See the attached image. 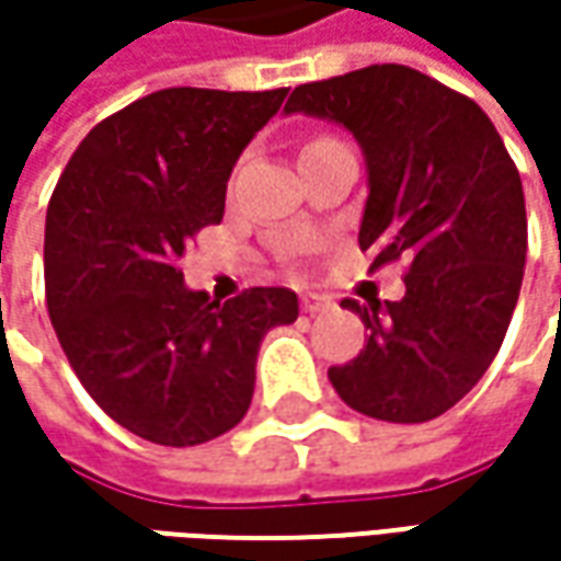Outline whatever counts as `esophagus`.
<instances>
[{"label": "esophagus", "mask_w": 561, "mask_h": 561, "mask_svg": "<svg viewBox=\"0 0 561 561\" xmlns=\"http://www.w3.org/2000/svg\"><path fill=\"white\" fill-rule=\"evenodd\" d=\"M299 306H302V312H324V309H331V299L328 296H321V293H302V299H299Z\"/></svg>", "instance_id": "obj_1"}]
</instances>
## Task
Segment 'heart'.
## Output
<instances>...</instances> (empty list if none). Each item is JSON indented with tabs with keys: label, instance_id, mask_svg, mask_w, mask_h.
Segmentation results:
<instances>
[{
	"label": "heart",
	"instance_id": "b5f03b06",
	"mask_svg": "<svg viewBox=\"0 0 561 561\" xmlns=\"http://www.w3.org/2000/svg\"><path fill=\"white\" fill-rule=\"evenodd\" d=\"M321 140H328V137H318V140H312V142H306V146H314V142H321ZM306 146H302V149H306Z\"/></svg>",
	"mask_w": 561,
	"mask_h": 561
}]
</instances>
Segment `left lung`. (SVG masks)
Masks as SVG:
<instances>
[{
    "label": "left lung",
    "mask_w": 561,
    "mask_h": 561,
    "mask_svg": "<svg viewBox=\"0 0 561 561\" xmlns=\"http://www.w3.org/2000/svg\"><path fill=\"white\" fill-rule=\"evenodd\" d=\"M287 112L353 130L368 162L358 247L405 259L399 302L343 299L371 331L328 377L362 415L419 424L484 377L518 302L528 215L518 168L474 99L405 65H368L293 90Z\"/></svg>",
    "instance_id": "1"
}]
</instances>
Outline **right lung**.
<instances>
[{"label":"right lung","mask_w":561,"mask_h":561,"mask_svg":"<svg viewBox=\"0 0 561 561\" xmlns=\"http://www.w3.org/2000/svg\"><path fill=\"white\" fill-rule=\"evenodd\" d=\"M287 87H171L83 137L46 211V306L83 390L121 427L196 446L240 424L262 336L299 314L287 287L218 302L186 290L181 259L225 218L227 178Z\"/></svg>","instance_id":"add662e5"}]
</instances>
